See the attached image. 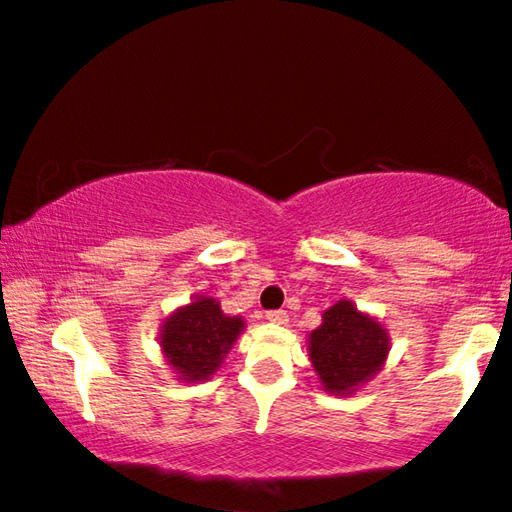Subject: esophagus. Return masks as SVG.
<instances>
[{
  "label": "esophagus",
  "mask_w": 512,
  "mask_h": 512,
  "mask_svg": "<svg viewBox=\"0 0 512 512\" xmlns=\"http://www.w3.org/2000/svg\"><path fill=\"white\" fill-rule=\"evenodd\" d=\"M265 320L272 322V324H287L289 313H287V310H270V313L265 315Z\"/></svg>",
  "instance_id": "esophagus-1"
}]
</instances>
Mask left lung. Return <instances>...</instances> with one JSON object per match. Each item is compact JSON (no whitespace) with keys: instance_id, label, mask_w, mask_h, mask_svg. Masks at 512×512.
Wrapping results in <instances>:
<instances>
[{"instance_id":"8db88e82","label":"left lung","mask_w":512,"mask_h":512,"mask_svg":"<svg viewBox=\"0 0 512 512\" xmlns=\"http://www.w3.org/2000/svg\"><path fill=\"white\" fill-rule=\"evenodd\" d=\"M390 353V334L381 320L341 298L322 313L308 336V357L324 393L350 397L367 386Z\"/></svg>"}]
</instances>
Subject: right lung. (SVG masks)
I'll return each mask as SVG.
<instances>
[{
    "instance_id": "add662e5",
    "label": "right lung",
    "mask_w": 512,
    "mask_h": 512,
    "mask_svg": "<svg viewBox=\"0 0 512 512\" xmlns=\"http://www.w3.org/2000/svg\"><path fill=\"white\" fill-rule=\"evenodd\" d=\"M240 315H225L211 296H195L178 305L159 327V350L181 383H202L221 364L244 331Z\"/></svg>"
}]
</instances>
